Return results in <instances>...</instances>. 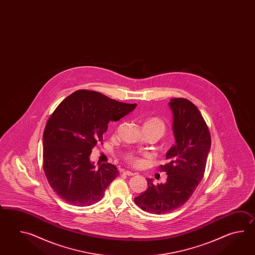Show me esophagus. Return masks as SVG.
<instances>
[{"label": "esophagus", "instance_id": "1", "mask_svg": "<svg viewBox=\"0 0 255 255\" xmlns=\"http://www.w3.org/2000/svg\"><path fill=\"white\" fill-rule=\"evenodd\" d=\"M124 174H125V175H128V176H133V175H135L134 172L129 171V170H125V171H124Z\"/></svg>", "mask_w": 255, "mask_h": 255}]
</instances>
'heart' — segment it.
I'll list each match as a JSON object with an SVG mask.
<instances>
[{
	"label": "heart",
	"instance_id": "heart-1",
	"mask_svg": "<svg viewBox=\"0 0 255 255\" xmlns=\"http://www.w3.org/2000/svg\"><path fill=\"white\" fill-rule=\"evenodd\" d=\"M143 128H149V129L156 130V131H157L161 135L164 134L165 129H166L165 124H164V122H163L162 120H160V119H158V118H156V117H152V118L146 119V120L144 121V123H143ZM128 159L130 160L131 162L136 164V165L140 163L139 159L136 158V157H135L134 155H132V154L128 156Z\"/></svg>",
	"mask_w": 255,
	"mask_h": 255
}]
</instances>
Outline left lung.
I'll use <instances>...</instances> for the list:
<instances>
[{"label":"left lung","instance_id":"obj_1","mask_svg":"<svg viewBox=\"0 0 255 255\" xmlns=\"http://www.w3.org/2000/svg\"><path fill=\"white\" fill-rule=\"evenodd\" d=\"M168 106L176 143L166 154L168 162L160 166L168 179L157 185L146 179L148 188L134 199L143 211L155 214L174 211L190 199L203 178L212 144L206 122L194 104L172 98Z\"/></svg>","mask_w":255,"mask_h":255}]
</instances>
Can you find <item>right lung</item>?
<instances>
[{"label":"right lung","mask_w":255,"mask_h":255,"mask_svg":"<svg viewBox=\"0 0 255 255\" xmlns=\"http://www.w3.org/2000/svg\"><path fill=\"white\" fill-rule=\"evenodd\" d=\"M135 107L88 90L76 91L60 103L43 136V170L60 198L80 207L101 201L120 173L110 163L96 168L90 154L103 141L109 122L119 121Z\"/></svg>","instance_id":"obj_1"}]
</instances>
